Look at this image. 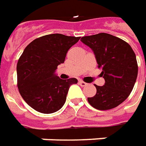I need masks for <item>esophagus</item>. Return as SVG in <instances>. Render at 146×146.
<instances>
[{"mask_svg":"<svg viewBox=\"0 0 146 146\" xmlns=\"http://www.w3.org/2000/svg\"><path fill=\"white\" fill-rule=\"evenodd\" d=\"M79 83L80 84V86H86V84H87V83H85V82H83V80H79Z\"/></svg>","mask_w":146,"mask_h":146,"instance_id":"1","label":"esophagus"}]
</instances>
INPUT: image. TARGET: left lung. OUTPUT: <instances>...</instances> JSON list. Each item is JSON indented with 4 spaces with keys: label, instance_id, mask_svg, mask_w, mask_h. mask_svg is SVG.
<instances>
[{
    "label": "left lung",
    "instance_id": "8db88e82",
    "mask_svg": "<svg viewBox=\"0 0 146 146\" xmlns=\"http://www.w3.org/2000/svg\"><path fill=\"white\" fill-rule=\"evenodd\" d=\"M80 40L92 49L103 86H97L94 96L87 98L94 108L99 110L113 109L128 98L136 82L138 67L135 53L130 45L108 33L83 36Z\"/></svg>",
    "mask_w": 146,
    "mask_h": 146
}]
</instances>
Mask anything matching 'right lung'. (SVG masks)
<instances>
[{
  "label": "right lung",
  "instance_id": "right-lung-1",
  "mask_svg": "<svg viewBox=\"0 0 146 146\" xmlns=\"http://www.w3.org/2000/svg\"><path fill=\"white\" fill-rule=\"evenodd\" d=\"M79 39L50 34L34 40L24 50L17 66V86L22 98L35 110L52 113L64 105L69 87L78 80L61 79L55 71Z\"/></svg>",
  "mask_w": 146,
  "mask_h": 146
}]
</instances>
